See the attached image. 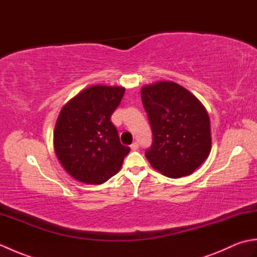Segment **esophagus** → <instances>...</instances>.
I'll return each instance as SVG.
<instances>
[{
  "instance_id": "1",
  "label": "esophagus",
  "mask_w": 257,
  "mask_h": 257,
  "mask_svg": "<svg viewBox=\"0 0 257 257\" xmlns=\"http://www.w3.org/2000/svg\"><path fill=\"white\" fill-rule=\"evenodd\" d=\"M130 148H132V150H138V148H139V144L138 143H136V141H135V143L132 145V146H130Z\"/></svg>"
}]
</instances>
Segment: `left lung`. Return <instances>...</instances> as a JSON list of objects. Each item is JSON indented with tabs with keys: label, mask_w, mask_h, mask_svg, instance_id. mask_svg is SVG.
<instances>
[{
	"label": "left lung",
	"mask_w": 257,
	"mask_h": 257,
	"mask_svg": "<svg viewBox=\"0 0 257 257\" xmlns=\"http://www.w3.org/2000/svg\"><path fill=\"white\" fill-rule=\"evenodd\" d=\"M141 99L154 137L146 158L166 177L189 176L211 151L206 109L193 94L173 81L143 87Z\"/></svg>",
	"instance_id": "left-lung-1"
}]
</instances>
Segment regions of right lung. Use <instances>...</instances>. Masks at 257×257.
I'll list each match as a JSON object with an SVG mask.
<instances>
[{"mask_svg": "<svg viewBox=\"0 0 257 257\" xmlns=\"http://www.w3.org/2000/svg\"><path fill=\"white\" fill-rule=\"evenodd\" d=\"M124 94L123 87L96 85L80 91L59 112L54 148L63 168L74 179L101 184L122 166L129 147L120 144L111 114Z\"/></svg>", "mask_w": 257, "mask_h": 257, "instance_id": "1", "label": "right lung"}]
</instances>
